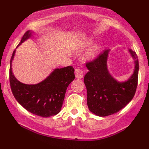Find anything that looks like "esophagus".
<instances>
[{
	"instance_id": "1",
	"label": "esophagus",
	"mask_w": 149,
	"mask_h": 149,
	"mask_svg": "<svg viewBox=\"0 0 149 149\" xmlns=\"http://www.w3.org/2000/svg\"><path fill=\"white\" fill-rule=\"evenodd\" d=\"M83 73L84 71L80 69H76L75 70V75H76V78H78V79H81L83 77Z\"/></svg>"
}]
</instances>
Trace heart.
Listing matches in <instances>:
<instances>
[{
  "mask_svg": "<svg viewBox=\"0 0 149 149\" xmlns=\"http://www.w3.org/2000/svg\"><path fill=\"white\" fill-rule=\"evenodd\" d=\"M90 40L85 42L84 45H83V47H85V46L89 45V44H90ZM98 52H99V47L98 46L95 45V46H94V47H92V48L86 53V54H85V57L88 58V59H92V58H94L95 56L97 55Z\"/></svg>",
  "mask_w": 149,
  "mask_h": 149,
  "instance_id": "heart-1",
  "label": "heart"
}]
</instances>
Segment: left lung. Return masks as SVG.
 <instances>
[{
    "instance_id": "1",
    "label": "left lung",
    "mask_w": 149,
    "mask_h": 149,
    "mask_svg": "<svg viewBox=\"0 0 149 149\" xmlns=\"http://www.w3.org/2000/svg\"><path fill=\"white\" fill-rule=\"evenodd\" d=\"M109 51L104 49L95 59L86 63L89 71L84 78L89 109L102 117L123 109L134 97L138 83L139 61L136 52L129 50L134 59V73L127 81L120 83L111 76L107 69Z\"/></svg>"
}]
</instances>
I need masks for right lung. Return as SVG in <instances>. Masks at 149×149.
<instances>
[{
    "mask_svg": "<svg viewBox=\"0 0 149 149\" xmlns=\"http://www.w3.org/2000/svg\"><path fill=\"white\" fill-rule=\"evenodd\" d=\"M31 35L30 31L26 32L17 47ZM15 54V49L10 59V84L16 100L28 111L41 117L47 118L59 113L67 87L75 78L73 66L55 69L45 80L38 84H24L15 78L12 71Z\"/></svg>",
    "mask_w": 149,
    "mask_h": 149,
    "instance_id": "obj_1",
    "label": "right lung"
}]
</instances>
